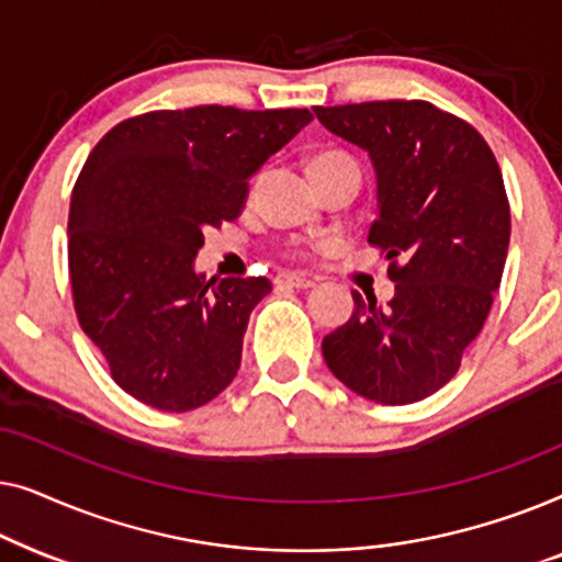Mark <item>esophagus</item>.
I'll return each instance as SVG.
<instances>
[{"instance_id":"esophagus-1","label":"esophagus","mask_w":562,"mask_h":562,"mask_svg":"<svg viewBox=\"0 0 562 562\" xmlns=\"http://www.w3.org/2000/svg\"><path fill=\"white\" fill-rule=\"evenodd\" d=\"M276 286H289V289H312L314 279L302 273H279L276 276Z\"/></svg>"}]
</instances>
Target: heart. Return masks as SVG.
Instances as JSON below:
<instances>
[{
	"mask_svg": "<svg viewBox=\"0 0 562 562\" xmlns=\"http://www.w3.org/2000/svg\"><path fill=\"white\" fill-rule=\"evenodd\" d=\"M337 160H348L342 156V153H319V156L312 158L310 168H317V166H327V164H337Z\"/></svg>",
	"mask_w": 562,
	"mask_h": 562,
	"instance_id": "obj_1",
	"label": "heart"
}]
</instances>
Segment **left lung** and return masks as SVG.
I'll return each mask as SVG.
<instances>
[{"instance_id":"8db88e82","label":"left lung","mask_w":562,"mask_h":562,"mask_svg":"<svg viewBox=\"0 0 562 562\" xmlns=\"http://www.w3.org/2000/svg\"><path fill=\"white\" fill-rule=\"evenodd\" d=\"M329 133L371 156L389 306L352 291L350 319L322 340L335 379L375 404H412L458 373L502 283L512 214L502 168L479 130L435 104L314 106Z\"/></svg>"}]
</instances>
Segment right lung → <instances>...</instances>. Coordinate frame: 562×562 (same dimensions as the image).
Segmentation results:
<instances>
[{
  "instance_id": "1",
  "label": "right lung",
  "mask_w": 562,
  "mask_h": 562,
  "mask_svg": "<svg viewBox=\"0 0 562 562\" xmlns=\"http://www.w3.org/2000/svg\"><path fill=\"white\" fill-rule=\"evenodd\" d=\"M310 122V110H158L114 125L89 153L68 212L74 306L137 402L191 412L233 383L271 281H206L196 252L206 227L237 220L250 176Z\"/></svg>"
}]
</instances>
